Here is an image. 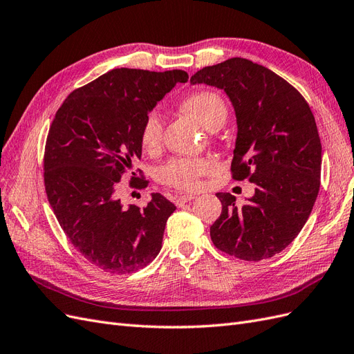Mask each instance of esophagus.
Masks as SVG:
<instances>
[{"label": "esophagus", "mask_w": 354, "mask_h": 354, "mask_svg": "<svg viewBox=\"0 0 354 354\" xmlns=\"http://www.w3.org/2000/svg\"><path fill=\"white\" fill-rule=\"evenodd\" d=\"M194 199H195V195H181V196H177L174 202H176L177 207H183L185 203L194 201Z\"/></svg>", "instance_id": "34e87169"}]
</instances>
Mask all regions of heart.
I'll list each match as a JSON object with an SVG mask.
<instances>
[{"label": "heart", "instance_id": "1", "mask_svg": "<svg viewBox=\"0 0 354 354\" xmlns=\"http://www.w3.org/2000/svg\"><path fill=\"white\" fill-rule=\"evenodd\" d=\"M181 108L195 116L207 130H217L227 118L226 103L221 95L214 91H196L181 102ZM162 124L156 112H151L142 125L140 143L147 152H153L160 143ZM214 164L205 158H173L159 169L158 178L162 185L178 189L194 190L199 186V178L209 173Z\"/></svg>", "mask_w": 354, "mask_h": 354}]
</instances>
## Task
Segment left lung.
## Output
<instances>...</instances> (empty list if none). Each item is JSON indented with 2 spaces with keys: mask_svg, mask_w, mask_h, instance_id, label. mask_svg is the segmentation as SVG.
I'll use <instances>...</instances> for the list:
<instances>
[{
  "mask_svg": "<svg viewBox=\"0 0 354 354\" xmlns=\"http://www.w3.org/2000/svg\"><path fill=\"white\" fill-rule=\"evenodd\" d=\"M190 84L227 94L238 124L233 178L255 186L242 207L233 195L217 194L223 208L209 229L212 243L241 260L270 259L301 232L319 194L322 145L315 116L291 84L248 59L203 68Z\"/></svg>",
  "mask_w": 354,
  "mask_h": 354,
  "instance_id": "1",
  "label": "left lung"
}]
</instances>
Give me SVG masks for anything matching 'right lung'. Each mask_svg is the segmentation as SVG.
Masks as SVG:
<instances>
[{"mask_svg":"<svg viewBox=\"0 0 354 354\" xmlns=\"http://www.w3.org/2000/svg\"><path fill=\"white\" fill-rule=\"evenodd\" d=\"M187 80L178 69H112L71 93L53 120L44 153L48 202L71 243L104 272L143 269L162 248L174 203L152 194L143 209L124 207L116 189L131 160L142 156L146 116Z\"/></svg>","mask_w":354,"mask_h":354,"instance_id":"add662e5","label":"right lung"}]
</instances>
